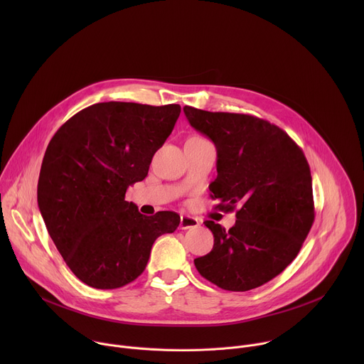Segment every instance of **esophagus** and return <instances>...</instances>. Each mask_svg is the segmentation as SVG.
Listing matches in <instances>:
<instances>
[{"label": "esophagus", "instance_id": "34e87169", "mask_svg": "<svg viewBox=\"0 0 364 364\" xmlns=\"http://www.w3.org/2000/svg\"><path fill=\"white\" fill-rule=\"evenodd\" d=\"M198 220L193 216H181L180 219V229L181 230H187V229H194V228H198Z\"/></svg>", "mask_w": 364, "mask_h": 364}]
</instances>
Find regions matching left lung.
Listing matches in <instances>:
<instances>
[{"label": "left lung", "instance_id": "8db88e82", "mask_svg": "<svg viewBox=\"0 0 364 364\" xmlns=\"http://www.w3.org/2000/svg\"><path fill=\"white\" fill-rule=\"evenodd\" d=\"M190 125L218 149L210 183L219 210L236 212L229 230L205 220L210 253L194 259L200 275L226 291H249L279 275L314 223L313 178L302 149L277 125L245 114L184 107Z\"/></svg>", "mask_w": 364, "mask_h": 364}]
</instances>
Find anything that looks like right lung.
<instances>
[{"instance_id":"obj_1","label":"right lung","mask_w":364,"mask_h":364,"mask_svg":"<svg viewBox=\"0 0 364 364\" xmlns=\"http://www.w3.org/2000/svg\"><path fill=\"white\" fill-rule=\"evenodd\" d=\"M180 105L95 103L66 121L46 149L38 209L70 271L86 285L115 289L145 269L159 236L180 225L174 212L144 216L125 200L171 134Z\"/></svg>"}]
</instances>
